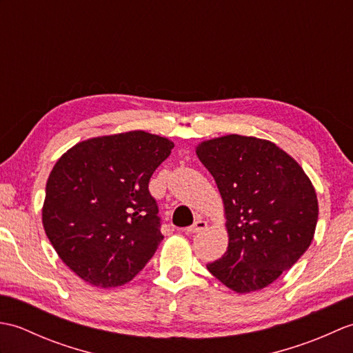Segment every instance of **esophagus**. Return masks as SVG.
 <instances>
[{
	"label": "esophagus",
	"mask_w": 353,
	"mask_h": 353,
	"mask_svg": "<svg viewBox=\"0 0 353 353\" xmlns=\"http://www.w3.org/2000/svg\"><path fill=\"white\" fill-rule=\"evenodd\" d=\"M206 228H208V223H206L203 219H199L196 223L192 224V226L186 228L185 232H186V234H197V232L205 230Z\"/></svg>",
	"instance_id": "obj_1"
}]
</instances>
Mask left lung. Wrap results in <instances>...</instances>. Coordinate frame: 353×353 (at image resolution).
<instances>
[{"label": "left lung", "instance_id": "1", "mask_svg": "<svg viewBox=\"0 0 353 353\" xmlns=\"http://www.w3.org/2000/svg\"><path fill=\"white\" fill-rule=\"evenodd\" d=\"M196 153L219 186L229 236L209 273L238 294L268 287L314 238L319 201L310 177L267 139L226 134L200 142Z\"/></svg>", "mask_w": 353, "mask_h": 353}]
</instances>
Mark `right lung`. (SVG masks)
Returning <instances> with one entry per match:
<instances>
[{
    "label": "right lung",
    "mask_w": 353,
    "mask_h": 353,
    "mask_svg": "<svg viewBox=\"0 0 353 353\" xmlns=\"http://www.w3.org/2000/svg\"><path fill=\"white\" fill-rule=\"evenodd\" d=\"M174 142L144 130L97 137L52 167L42 224L59 258L97 288L130 282L153 256L161 234L148 182Z\"/></svg>",
    "instance_id": "obj_1"
}]
</instances>
